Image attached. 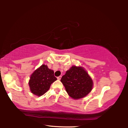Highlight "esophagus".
Masks as SVG:
<instances>
[{
	"instance_id": "1",
	"label": "esophagus",
	"mask_w": 128,
	"mask_h": 128,
	"mask_svg": "<svg viewBox=\"0 0 128 128\" xmlns=\"http://www.w3.org/2000/svg\"><path fill=\"white\" fill-rule=\"evenodd\" d=\"M61 78H62V76H60L58 77V79L59 80H61Z\"/></svg>"
}]
</instances>
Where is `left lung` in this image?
<instances>
[{
  "instance_id": "obj_1",
  "label": "left lung",
  "mask_w": 128,
  "mask_h": 128,
  "mask_svg": "<svg viewBox=\"0 0 128 128\" xmlns=\"http://www.w3.org/2000/svg\"><path fill=\"white\" fill-rule=\"evenodd\" d=\"M66 92L73 99L86 96L93 87V82L88 72L81 66H72L62 77Z\"/></svg>"
}]
</instances>
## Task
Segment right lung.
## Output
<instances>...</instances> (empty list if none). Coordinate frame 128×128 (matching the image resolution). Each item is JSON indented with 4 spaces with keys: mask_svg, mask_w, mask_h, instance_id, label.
Instances as JSON below:
<instances>
[{
    "mask_svg": "<svg viewBox=\"0 0 128 128\" xmlns=\"http://www.w3.org/2000/svg\"><path fill=\"white\" fill-rule=\"evenodd\" d=\"M57 78L54 70L43 64L30 76L29 81L30 90L33 94L40 96L49 90L50 86Z\"/></svg>",
    "mask_w": 128,
    "mask_h": 128,
    "instance_id": "obj_1",
    "label": "right lung"
}]
</instances>
